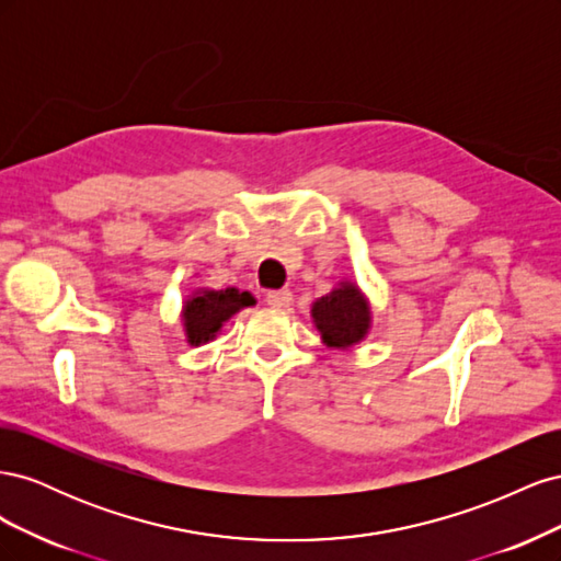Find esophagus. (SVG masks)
Segmentation results:
<instances>
[{"label": "esophagus", "instance_id": "1", "mask_svg": "<svg viewBox=\"0 0 561 561\" xmlns=\"http://www.w3.org/2000/svg\"><path fill=\"white\" fill-rule=\"evenodd\" d=\"M290 301H293V293L287 290V287H285V290H268L266 293V304H268V307H274V309H283Z\"/></svg>", "mask_w": 561, "mask_h": 561}]
</instances>
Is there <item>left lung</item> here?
<instances>
[{"label": "left lung", "mask_w": 561, "mask_h": 561, "mask_svg": "<svg viewBox=\"0 0 561 561\" xmlns=\"http://www.w3.org/2000/svg\"><path fill=\"white\" fill-rule=\"evenodd\" d=\"M322 342L334 348L358 344L369 330V304L353 283H342L311 309Z\"/></svg>", "instance_id": "1"}]
</instances>
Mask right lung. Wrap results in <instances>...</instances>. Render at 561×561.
<instances>
[{"mask_svg":"<svg viewBox=\"0 0 561 561\" xmlns=\"http://www.w3.org/2000/svg\"><path fill=\"white\" fill-rule=\"evenodd\" d=\"M250 293H239L236 287L227 290H198L184 301V332L192 346L206 344L219 332V328L243 307H250Z\"/></svg>","mask_w":561,"mask_h":561,"instance_id":"add662e5","label":"right lung"}]
</instances>
